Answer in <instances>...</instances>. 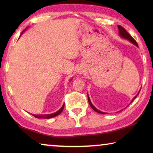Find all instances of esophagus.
Listing matches in <instances>:
<instances>
[{
  "instance_id": "34e87169",
  "label": "esophagus",
  "mask_w": 153,
  "mask_h": 153,
  "mask_svg": "<svg viewBox=\"0 0 153 153\" xmlns=\"http://www.w3.org/2000/svg\"><path fill=\"white\" fill-rule=\"evenodd\" d=\"M77 73L79 74H82V73H84V69L82 68V67H79V68L77 69Z\"/></svg>"
}]
</instances>
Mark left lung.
<instances>
[{
	"mask_svg": "<svg viewBox=\"0 0 153 153\" xmlns=\"http://www.w3.org/2000/svg\"><path fill=\"white\" fill-rule=\"evenodd\" d=\"M118 28H119V31H120V35L121 36V37L123 38H126V39H128V40L129 41V42H131V43H133L134 45H135L136 46H138V44H137V42H136V41L135 40H134L132 37H131V35L129 34V33L128 32H127V31H126L125 29H124V28H123L122 26H121V25H118ZM139 93H140V92L138 93V94H137L135 97H134L133 100H131V102H132L133 100H134V99H135V98H136L137 97H138V95L139 94ZM88 102H89V104H90V107H91L92 108L93 110L95 111L96 112H97V113H98L105 114V113L101 112V111H100L99 110H98L97 108L94 107V106L92 104L91 101H90V100L88 96Z\"/></svg>",
	"mask_w": 153,
	"mask_h": 153,
	"instance_id": "obj_1",
	"label": "left lung"
}]
</instances>
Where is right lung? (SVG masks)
Here are the masks:
<instances>
[{"instance_id": "right-lung-1", "label": "right lung", "mask_w": 153, "mask_h": 153, "mask_svg": "<svg viewBox=\"0 0 153 153\" xmlns=\"http://www.w3.org/2000/svg\"><path fill=\"white\" fill-rule=\"evenodd\" d=\"M64 106H65V104L63 106H62V107L60 108V109H59L58 111H56V112L55 113L48 114V115H32L34 116L35 117L38 118V119H50V118H52V117H56V116L59 115V114H60L62 112V111H63Z\"/></svg>"}]
</instances>
